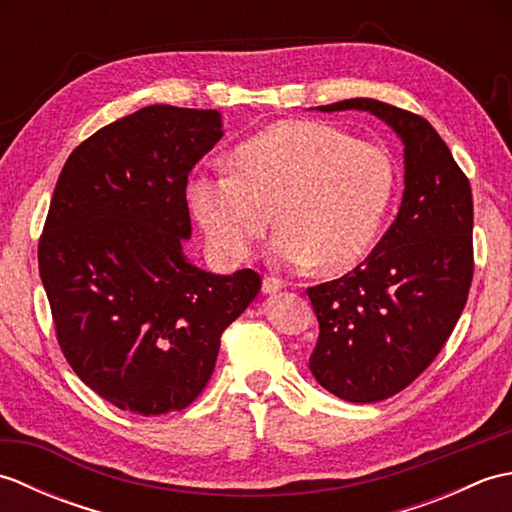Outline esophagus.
I'll list each match as a JSON object with an SVG mask.
<instances>
[{
	"label": "esophagus",
	"instance_id": "obj_1",
	"mask_svg": "<svg viewBox=\"0 0 512 512\" xmlns=\"http://www.w3.org/2000/svg\"><path fill=\"white\" fill-rule=\"evenodd\" d=\"M284 288H286V281H281L279 277H266L262 286L264 295H275V292H281Z\"/></svg>",
	"mask_w": 512,
	"mask_h": 512
}]
</instances>
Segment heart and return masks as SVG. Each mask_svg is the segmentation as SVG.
<instances>
[{
    "label": "heart",
    "mask_w": 512,
    "mask_h": 512,
    "mask_svg": "<svg viewBox=\"0 0 512 512\" xmlns=\"http://www.w3.org/2000/svg\"><path fill=\"white\" fill-rule=\"evenodd\" d=\"M387 151L332 125L284 121L237 145L228 171H200L189 206L211 248L244 262L270 226L279 266L345 273L374 246L394 195Z\"/></svg>",
    "instance_id": "b5f03b06"
}]
</instances>
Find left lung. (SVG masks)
I'll list each match as a JSON object with an SVG mask.
<instances>
[{
    "label": "left lung",
    "instance_id": "left-lung-1",
    "mask_svg": "<svg viewBox=\"0 0 512 512\" xmlns=\"http://www.w3.org/2000/svg\"><path fill=\"white\" fill-rule=\"evenodd\" d=\"M361 110L405 145V191L394 224L363 264L308 288L319 319L310 372L330 394L378 402L413 383L451 336L473 279V195L447 143L422 116L374 99Z\"/></svg>",
    "mask_w": 512,
    "mask_h": 512
}]
</instances>
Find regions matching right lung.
<instances>
[{
    "instance_id": "add662e5",
    "label": "right lung",
    "mask_w": 512,
    "mask_h": 512,
    "mask_svg": "<svg viewBox=\"0 0 512 512\" xmlns=\"http://www.w3.org/2000/svg\"><path fill=\"white\" fill-rule=\"evenodd\" d=\"M222 138V114L149 105L65 160L39 239V275L63 356L85 385L140 416L189 407L220 336L262 279L213 275L182 250L189 171Z\"/></svg>"
}]
</instances>
